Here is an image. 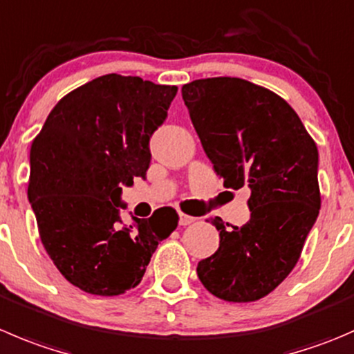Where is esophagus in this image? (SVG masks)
<instances>
[{"mask_svg": "<svg viewBox=\"0 0 354 354\" xmlns=\"http://www.w3.org/2000/svg\"><path fill=\"white\" fill-rule=\"evenodd\" d=\"M195 221L194 216H188V214H183V212H180V225L181 226H187V225H192V223Z\"/></svg>", "mask_w": 354, "mask_h": 354, "instance_id": "esophagus-1", "label": "esophagus"}]
</instances>
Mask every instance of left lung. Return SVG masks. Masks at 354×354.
Returning <instances> with one entry per match:
<instances>
[{
	"label": "left lung",
	"mask_w": 354,
	"mask_h": 354,
	"mask_svg": "<svg viewBox=\"0 0 354 354\" xmlns=\"http://www.w3.org/2000/svg\"><path fill=\"white\" fill-rule=\"evenodd\" d=\"M181 95L223 185L250 192L245 225L211 219L219 247L197 275L219 299L257 301L292 272L317 221L318 149L283 98L245 79H197Z\"/></svg>",
	"instance_id": "8db88e82"
}]
</instances>
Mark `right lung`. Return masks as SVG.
<instances>
[{"label": "right lung", "instance_id": "obj_1", "mask_svg": "<svg viewBox=\"0 0 354 354\" xmlns=\"http://www.w3.org/2000/svg\"><path fill=\"white\" fill-rule=\"evenodd\" d=\"M176 86L107 74L65 95L30 147L27 197L58 272L95 296L135 289L160 240L178 226L173 207L122 225V187L145 180L150 138Z\"/></svg>", "mask_w": 354, "mask_h": 354}]
</instances>
